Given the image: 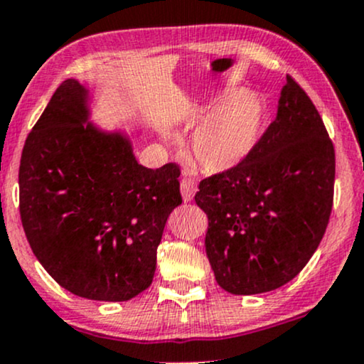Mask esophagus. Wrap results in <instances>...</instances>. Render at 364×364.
Wrapping results in <instances>:
<instances>
[{"mask_svg":"<svg viewBox=\"0 0 364 364\" xmlns=\"http://www.w3.org/2000/svg\"><path fill=\"white\" fill-rule=\"evenodd\" d=\"M179 188H181V195H183V202H191L195 196V191H196V185L191 179H186L183 178L181 179V185H179Z\"/></svg>","mask_w":364,"mask_h":364,"instance_id":"obj_1","label":"esophagus"}]
</instances>
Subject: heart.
Returning <instances> with one entry per match:
<instances>
[{
  "instance_id": "heart-1",
  "label": "heart",
  "mask_w": 364,
  "mask_h": 364,
  "mask_svg": "<svg viewBox=\"0 0 364 364\" xmlns=\"http://www.w3.org/2000/svg\"><path fill=\"white\" fill-rule=\"evenodd\" d=\"M267 109L262 97L250 90H225L212 101L208 114L196 124L190 156L205 173H225L240 166L265 129ZM166 141H176L173 129L161 132Z\"/></svg>"
}]
</instances>
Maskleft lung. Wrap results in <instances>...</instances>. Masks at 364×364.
<instances>
[{
	"label": "left lung",
	"instance_id": "8db88e82",
	"mask_svg": "<svg viewBox=\"0 0 364 364\" xmlns=\"http://www.w3.org/2000/svg\"><path fill=\"white\" fill-rule=\"evenodd\" d=\"M336 152L318 111L291 77L277 116L235 169L203 179L205 252L231 294H260L296 277L318 248L333 202Z\"/></svg>",
	"mask_w": 364,
	"mask_h": 364
}]
</instances>
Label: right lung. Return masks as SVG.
Here are the masks:
<instances>
[{
	"label": "right lung",
	"mask_w": 364,
	"mask_h": 364,
	"mask_svg": "<svg viewBox=\"0 0 364 364\" xmlns=\"http://www.w3.org/2000/svg\"><path fill=\"white\" fill-rule=\"evenodd\" d=\"M92 95L58 87L20 159V217L48 274L80 298L128 301L152 284L179 168L139 164L132 139L90 121Z\"/></svg>",
	"instance_id": "obj_1"
}]
</instances>
